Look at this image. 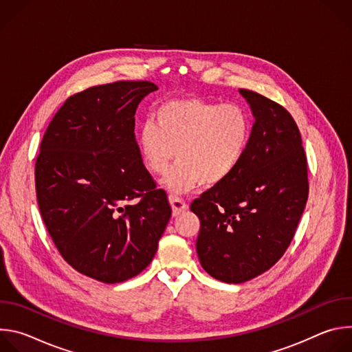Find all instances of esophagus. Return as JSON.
I'll list each match as a JSON object with an SVG mask.
<instances>
[{
  "label": "esophagus",
  "instance_id": "obj_1",
  "mask_svg": "<svg viewBox=\"0 0 352 352\" xmlns=\"http://www.w3.org/2000/svg\"><path fill=\"white\" fill-rule=\"evenodd\" d=\"M168 200H170V205H171V208H173V214L174 216H179L181 213H184L186 209H188V205H186V202L184 199H181V197H177V196H170L168 197Z\"/></svg>",
  "mask_w": 352,
  "mask_h": 352
}]
</instances>
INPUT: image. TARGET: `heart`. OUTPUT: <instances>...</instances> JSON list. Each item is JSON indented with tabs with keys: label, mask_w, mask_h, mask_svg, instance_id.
I'll return each mask as SVG.
<instances>
[{
	"label": "heart",
	"mask_w": 352,
	"mask_h": 352,
	"mask_svg": "<svg viewBox=\"0 0 352 352\" xmlns=\"http://www.w3.org/2000/svg\"><path fill=\"white\" fill-rule=\"evenodd\" d=\"M250 136L252 120L242 106L186 97L162 104L155 122L143 124L138 150L153 175L164 174L177 156L163 184L170 192L186 193L200 184L212 188L227 181L241 164Z\"/></svg>",
	"instance_id": "obj_1"
}]
</instances>
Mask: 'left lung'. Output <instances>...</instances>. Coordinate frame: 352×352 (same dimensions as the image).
I'll list each match as a JSON object with an SVG mask.
<instances>
[{
	"label": "left lung",
	"mask_w": 352,
	"mask_h": 352,
	"mask_svg": "<svg viewBox=\"0 0 352 352\" xmlns=\"http://www.w3.org/2000/svg\"><path fill=\"white\" fill-rule=\"evenodd\" d=\"M255 116L246 153L223 184L195 199L196 252L202 267L224 283L267 272L289 246L308 193V164L299 129L273 100L241 89Z\"/></svg>",
	"instance_id": "obj_1"
}]
</instances>
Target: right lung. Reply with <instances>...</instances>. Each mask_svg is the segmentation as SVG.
<instances>
[{
	"label": "right lung",
	"mask_w": 352,
	"mask_h": 352,
	"mask_svg": "<svg viewBox=\"0 0 352 352\" xmlns=\"http://www.w3.org/2000/svg\"><path fill=\"white\" fill-rule=\"evenodd\" d=\"M155 90L147 80H118L75 93L40 143L41 219L64 261L97 281L122 283L146 269L171 217L135 139L138 104Z\"/></svg>",
	"instance_id": "add662e5"
}]
</instances>
